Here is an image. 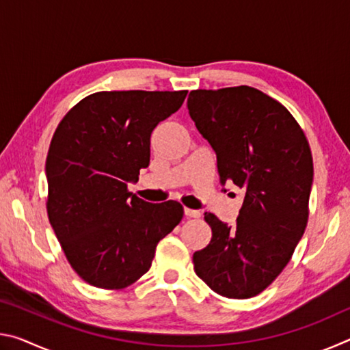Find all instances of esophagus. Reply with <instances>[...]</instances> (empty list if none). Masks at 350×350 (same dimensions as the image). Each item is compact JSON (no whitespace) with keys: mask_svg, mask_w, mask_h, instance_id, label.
Masks as SVG:
<instances>
[{"mask_svg":"<svg viewBox=\"0 0 350 350\" xmlns=\"http://www.w3.org/2000/svg\"><path fill=\"white\" fill-rule=\"evenodd\" d=\"M185 216L187 217H200V211L193 210V208H185Z\"/></svg>","mask_w":350,"mask_h":350,"instance_id":"1","label":"esophagus"}]
</instances>
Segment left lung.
<instances>
[{"mask_svg": "<svg viewBox=\"0 0 350 350\" xmlns=\"http://www.w3.org/2000/svg\"><path fill=\"white\" fill-rule=\"evenodd\" d=\"M187 106L216 152L221 182L244 191L233 227L204 215L211 241L193 254L194 271L224 298H252L280 276L304 234L309 142L286 106L250 86L191 91Z\"/></svg>", "mask_w": 350, "mask_h": 350, "instance_id": "1", "label": "left lung"}]
</instances>
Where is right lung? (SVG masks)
I'll return each instance as SVG.
<instances>
[{
  "instance_id": "obj_1",
  "label": "right lung",
  "mask_w": 350,
  "mask_h": 350,
  "mask_svg": "<svg viewBox=\"0 0 350 350\" xmlns=\"http://www.w3.org/2000/svg\"><path fill=\"white\" fill-rule=\"evenodd\" d=\"M188 91H102L58 123L46 159L49 222L83 281L122 290L151 267L159 241L182 221L176 200L150 204L128 189L150 165L151 133Z\"/></svg>"
}]
</instances>
